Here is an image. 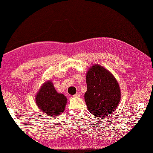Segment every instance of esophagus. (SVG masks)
Returning a JSON list of instances; mask_svg holds the SVG:
<instances>
[{"mask_svg":"<svg viewBox=\"0 0 153 153\" xmlns=\"http://www.w3.org/2000/svg\"><path fill=\"white\" fill-rule=\"evenodd\" d=\"M80 94H78V93H76V94H75L74 95L75 97H80Z\"/></svg>","mask_w":153,"mask_h":153,"instance_id":"34e87169","label":"esophagus"}]
</instances>
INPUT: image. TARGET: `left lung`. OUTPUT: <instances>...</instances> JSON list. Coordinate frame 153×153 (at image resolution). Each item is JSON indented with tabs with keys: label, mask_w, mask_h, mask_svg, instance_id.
<instances>
[{
	"label": "left lung",
	"mask_w": 153,
	"mask_h": 153,
	"mask_svg": "<svg viewBox=\"0 0 153 153\" xmlns=\"http://www.w3.org/2000/svg\"><path fill=\"white\" fill-rule=\"evenodd\" d=\"M87 86L85 101L90 113L96 117L111 114L121 99L118 83L113 75L99 65H94L86 75Z\"/></svg>",
	"instance_id": "1"
}]
</instances>
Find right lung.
<instances>
[{
    "mask_svg": "<svg viewBox=\"0 0 153 153\" xmlns=\"http://www.w3.org/2000/svg\"><path fill=\"white\" fill-rule=\"evenodd\" d=\"M35 99L40 110L50 116L56 117L64 111L67 102L66 97L57 92L51 81L44 83Z\"/></svg>",
    "mask_w": 153,
    "mask_h": 153,
    "instance_id": "1",
    "label": "right lung"
}]
</instances>
